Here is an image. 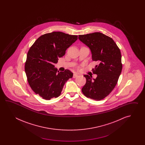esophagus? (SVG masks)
Listing matches in <instances>:
<instances>
[{
  "instance_id": "34e87169",
  "label": "esophagus",
  "mask_w": 145,
  "mask_h": 145,
  "mask_svg": "<svg viewBox=\"0 0 145 145\" xmlns=\"http://www.w3.org/2000/svg\"><path fill=\"white\" fill-rule=\"evenodd\" d=\"M78 75L76 74H74V75H73V78H76V77H78Z\"/></svg>"
}]
</instances>
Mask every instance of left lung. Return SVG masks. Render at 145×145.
<instances>
[{"label":"left lung","mask_w":145,"mask_h":145,"mask_svg":"<svg viewBox=\"0 0 145 145\" xmlns=\"http://www.w3.org/2000/svg\"><path fill=\"white\" fill-rule=\"evenodd\" d=\"M78 38L89 47L93 61L98 63L94 74L97 77L92 79L84 75L86 83L82 89L88 98L100 101L111 92L116 86L122 69L120 50L110 37L99 32L79 35Z\"/></svg>","instance_id":"1"}]
</instances>
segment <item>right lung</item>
<instances>
[{"mask_svg": "<svg viewBox=\"0 0 145 145\" xmlns=\"http://www.w3.org/2000/svg\"><path fill=\"white\" fill-rule=\"evenodd\" d=\"M77 39V35L53 31L41 36L30 48L25 71L31 89L42 99L59 97L66 82L72 77L69 70L59 72L54 64Z\"/></svg>", "mask_w": 145, "mask_h": 145, "instance_id": "add662e5", "label": "right lung"}]
</instances>
